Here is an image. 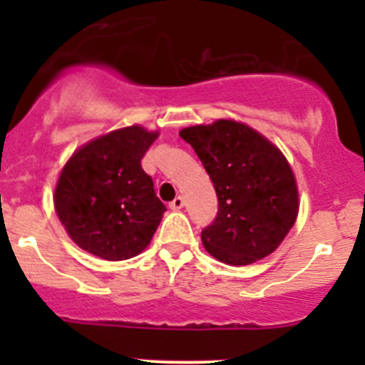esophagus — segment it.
Wrapping results in <instances>:
<instances>
[{
  "instance_id": "1",
  "label": "esophagus",
  "mask_w": 365,
  "mask_h": 365,
  "mask_svg": "<svg viewBox=\"0 0 365 365\" xmlns=\"http://www.w3.org/2000/svg\"><path fill=\"white\" fill-rule=\"evenodd\" d=\"M183 205H185L183 197L182 196H176L175 200H173L171 203H169V208H171V210H180V208H183Z\"/></svg>"
}]
</instances>
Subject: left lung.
<instances>
[{
	"label": "left lung",
	"mask_w": 365,
	"mask_h": 365,
	"mask_svg": "<svg viewBox=\"0 0 365 365\" xmlns=\"http://www.w3.org/2000/svg\"><path fill=\"white\" fill-rule=\"evenodd\" d=\"M215 187L219 208L201 231L205 249L227 264L268 256L297 220L298 192L288 160L268 139L233 120L183 128Z\"/></svg>",
	"instance_id": "1"
}]
</instances>
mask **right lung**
I'll return each mask as SVG.
<instances>
[{
    "instance_id": "add662e5",
    "label": "right lung",
    "mask_w": 365,
    "mask_h": 365,
    "mask_svg": "<svg viewBox=\"0 0 365 365\" xmlns=\"http://www.w3.org/2000/svg\"><path fill=\"white\" fill-rule=\"evenodd\" d=\"M157 134L127 127L93 139L65 164L54 208L81 249L109 261L145 251L165 206L141 168Z\"/></svg>"
}]
</instances>
